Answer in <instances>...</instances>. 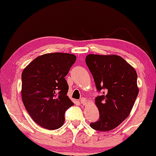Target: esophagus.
<instances>
[{
	"label": "esophagus",
	"instance_id": "obj_1",
	"mask_svg": "<svg viewBox=\"0 0 156 156\" xmlns=\"http://www.w3.org/2000/svg\"><path fill=\"white\" fill-rule=\"evenodd\" d=\"M80 103H81L83 105H86V104H87V100H86V98H80Z\"/></svg>",
	"mask_w": 156,
	"mask_h": 156
}]
</instances>
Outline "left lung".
I'll return each instance as SVG.
<instances>
[{
  "label": "left lung",
  "instance_id": "1",
  "mask_svg": "<svg viewBox=\"0 0 156 156\" xmlns=\"http://www.w3.org/2000/svg\"><path fill=\"white\" fill-rule=\"evenodd\" d=\"M86 63L92 73L98 92L95 98L99 119L90 124L99 131L117 128L129 116L139 94L135 69L117 55L89 54Z\"/></svg>",
  "mask_w": 156,
  "mask_h": 156
}]
</instances>
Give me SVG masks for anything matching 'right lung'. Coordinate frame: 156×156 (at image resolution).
Segmentation results:
<instances>
[{
	"instance_id": "right-lung-1",
	"label": "right lung",
	"mask_w": 156,
	"mask_h": 156,
	"mask_svg": "<svg viewBox=\"0 0 156 156\" xmlns=\"http://www.w3.org/2000/svg\"><path fill=\"white\" fill-rule=\"evenodd\" d=\"M76 60V55L71 53H46L23 69V103L32 119L42 128H61L65 112L74 105L67 95L69 87L65 76Z\"/></svg>"
}]
</instances>
